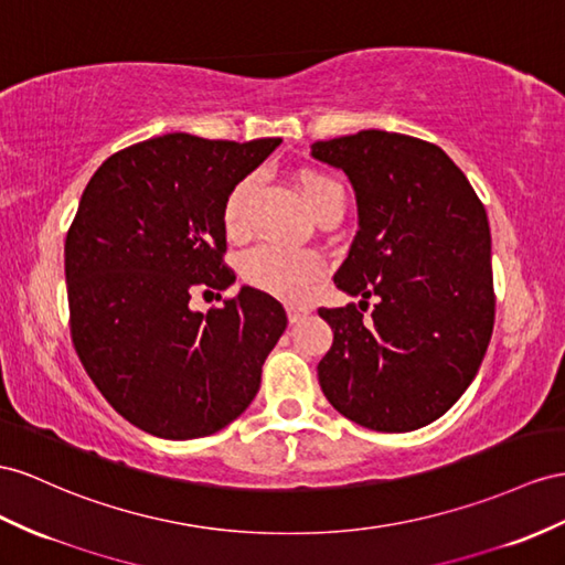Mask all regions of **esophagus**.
<instances>
[{
  "mask_svg": "<svg viewBox=\"0 0 565 565\" xmlns=\"http://www.w3.org/2000/svg\"><path fill=\"white\" fill-rule=\"evenodd\" d=\"M308 308H302V306H296V302H288L286 306V315H288V322L291 324H296V322H300L302 317H308Z\"/></svg>",
  "mask_w": 565,
  "mask_h": 565,
  "instance_id": "obj_1",
  "label": "esophagus"
}]
</instances>
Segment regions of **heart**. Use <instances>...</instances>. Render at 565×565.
<instances>
[{"instance_id":"1","label":"heart","mask_w":565,"mask_h":565,"mask_svg":"<svg viewBox=\"0 0 565 565\" xmlns=\"http://www.w3.org/2000/svg\"><path fill=\"white\" fill-rule=\"evenodd\" d=\"M255 179H241L231 188L224 207L222 224L228 236H238L245 228V216L253 198ZM300 195L312 214H317L329 195L341 193V185L320 171H300L298 173ZM324 269V259L312 250H286L277 245H257L241 259V274L250 286L259 288L279 298L298 300L310 291L312 281L320 277Z\"/></svg>"}]
</instances>
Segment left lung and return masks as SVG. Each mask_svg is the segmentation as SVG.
Returning <instances> with one entry per match:
<instances>
[{
  "instance_id": "1",
  "label": "left lung",
  "mask_w": 565,
  "mask_h": 565,
  "mask_svg": "<svg viewBox=\"0 0 565 565\" xmlns=\"http://www.w3.org/2000/svg\"><path fill=\"white\" fill-rule=\"evenodd\" d=\"M312 157L355 191L358 234L334 284L363 298L320 308L334 331L320 386L367 429H420L470 386L494 329L484 205L451 157L413 136L370 128L317 140Z\"/></svg>"
}]
</instances>
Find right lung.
<instances>
[{"label":"right lung","mask_w":565,"mask_h":565,"mask_svg":"<svg viewBox=\"0 0 565 565\" xmlns=\"http://www.w3.org/2000/svg\"><path fill=\"white\" fill-rule=\"evenodd\" d=\"M279 142L167 134L111 154L85 185L64 245L71 339L109 406L152 437L234 423L284 334L281 302L250 286L222 308L188 306L236 281L224 200Z\"/></svg>","instance_id":"obj_1"}]
</instances>
